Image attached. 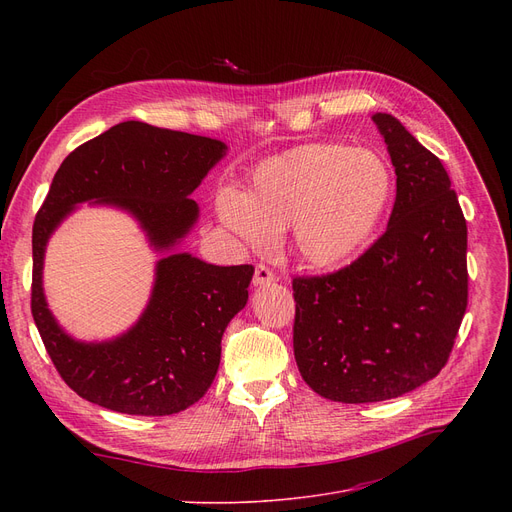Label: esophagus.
Segmentation results:
<instances>
[{
	"mask_svg": "<svg viewBox=\"0 0 512 512\" xmlns=\"http://www.w3.org/2000/svg\"><path fill=\"white\" fill-rule=\"evenodd\" d=\"M274 280H276V274L265 263L255 265V274H253V284L255 286H267V284H272Z\"/></svg>",
	"mask_w": 512,
	"mask_h": 512,
	"instance_id": "esophagus-1",
	"label": "esophagus"
}]
</instances>
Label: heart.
Here are the masks:
<instances>
[{
    "mask_svg": "<svg viewBox=\"0 0 512 512\" xmlns=\"http://www.w3.org/2000/svg\"><path fill=\"white\" fill-rule=\"evenodd\" d=\"M392 195L394 176L382 155L309 143L259 161L245 195L224 188L215 211L253 249L290 230L294 257L313 270H336L369 245Z\"/></svg>",
    "mask_w": 512,
    "mask_h": 512,
    "instance_id": "heart-1",
    "label": "heart"
}]
</instances>
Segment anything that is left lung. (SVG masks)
I'll use <instances>...</instances> for the list:
<instances>
[{
  "instance_id": "obj_1",
  "label": "left lung",
  "mask_w": 512,
  "mask_h": 512,
  "mask_svg": "<svg viewBox=\"0 0 512 512\" xmlns=\"http://www.w3.org/2000/svg\"><path fill=\"white\" fill-rule=\"evenodd\" d=\"M396 172L386 232L351 265L294 276L292 344L319 396L359 405L407 394L446 365L467 309V222L442 161L373 114Z\"/></svg>"
}]
</instances>
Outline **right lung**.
Listing matches in <instances>:
<instances>
[{
	"instance_id": "add662e5",
	"label": "right lung",
	"mask_w": 512,
	"mask_h": 512,
	"mask_svg": "<svg viewBox=\"0 0 512 512\" xmlns=\"http://www.w3.org/2000/svg\"><path fill=\"white\" fill-rule=\"evenodd\" d=\"M222 141L120 122L76 147L53 176L33 224L31 311L62 380L89 402L126 415H174L207 392L220 367L228 321L247 305L253 265L220 267L188 253L159 259L151 301L124 336L85 344L47 309L41 270L49 234L76 203L130 211L159 251L193 228L199 207L188 199L224 157Z\"/></svg>"
}]
</instances>
